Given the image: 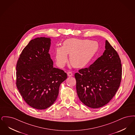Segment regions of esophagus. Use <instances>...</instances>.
Listing matches in <instances>:
<instances>
[{"instance_id": "1", "label": "esophagus", "mask_w": 135, "mask_h": 135, "mask_svg": "<svg viewBox=\"0 0 135 135\" xmlns=\"http://www.w3.org/2000/svg\"><path fill=\"white\" fill-rule=\"evenodd\" d=\"M67 75H68V76L70 77V76H72L73 73H72L71 72L69 71V72H67Z\"/></svg>"}]
</instances>
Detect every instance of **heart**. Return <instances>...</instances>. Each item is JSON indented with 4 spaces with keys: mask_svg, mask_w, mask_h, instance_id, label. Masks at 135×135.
Masks as SVG:
<instances>
[{
    "mask_svg": "<svg viewBox=\"0 0 135 135\" xmlns=\"http://www.w3.org/2000/svg\"><path fill=\"white\" fill-rule=\"evenodd\" d=\"M99 49L96 41L71 38L65 40L62 47H57L55 52L56 65L63 68L70 56L71 65L75 68H83L89 64Z\"/></svg>",
    "mask_w": 135,
    "mask_h": 135,
    "instance_id": "heart-1",
    "label": "heart"
}]
</instances>
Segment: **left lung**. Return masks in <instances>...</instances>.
Returning <instances> with one entry per match:
<instances>
[{
  "label": "left lung",
  "instance_id": "obj_1",
  "mask_svg": "<svg viewBox=\"0 0 135 135\" xmlns=\"http://www.w3.org/2000/svg\"><path fill=\"white\" fill-rule=\"evenodd\" d=\"M103 55L88 68L75 73L80 100L90 108L103 107L113 98L122 77L121 60L115 50L106 40Z\"/></svg>",
  "mask_w": 135,
  "mask_h": 135
}]
</instances>
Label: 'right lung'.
<instances>
[{
	"mask_svg": "<svg viewBox=\"0 0 135 135\" xmlns=\"http://www.w3.org/2000/svg\"><path fill=\"white\" fill-rule=\"evenodd\" d=\"M50 38L32 39L23 50L16 65V85L30 106L42 110L56 100L60 84L67 77L64 71L53 67L49 53Z\"/></svg>",
	"mask_w": 135,
	"mask_h": 135,
	"instance_id": "add662e5",
	"label": "right lung"
}]
</instances>
